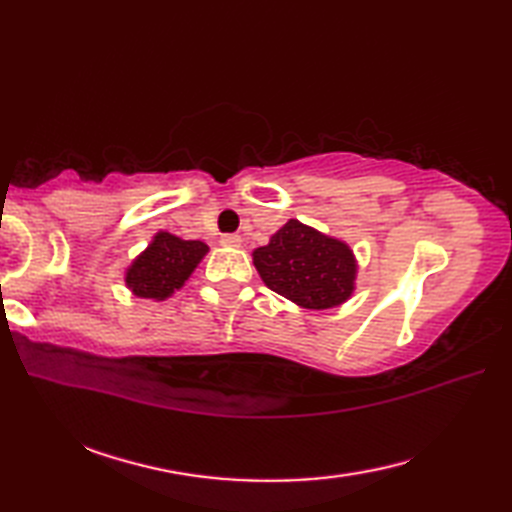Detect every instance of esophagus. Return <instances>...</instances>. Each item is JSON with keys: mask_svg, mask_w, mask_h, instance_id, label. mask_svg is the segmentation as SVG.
I'll list each match as a JSON object with an SVG mask.
<instances>
[{"mask_svg": "<svg viewBox=\"0 0 512 512\" xmlns=\"http://www.w3.org/2000/svg\"><path fill=\"white\" fill-rule=\"evenodd\" d=\"M220 244H222V246H226V248H239V246H242V237L235 235V233H231V235H222Z\"/></svg>", "mask_w": 512, "mask_h": 512, "instance_id": "obj_1", "label": "esophagus"}]
</instances>
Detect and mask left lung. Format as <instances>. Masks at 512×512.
Segmentation results:
<instances>
[{"label": "left lung", "mask_w": 512, "mask_h": 512, "mask_svg": "<svg viewBox=\"0 0 512 512\" xmlns=\"http://www.w3.org/2000/svg\"><path fill=\"white\" fill-rule=\"evenodd\" d=\"M253 264L270 290L308 310L336 308L354 292L352 248L299 220H288L255 248Z\"/></svg>", "instance_id": "obj_1"}]
</instances>
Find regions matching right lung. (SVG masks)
<instances>
[{
  "label": "right lung",
  "mask_w": 512,
  "mask_h": 512,
  "mask_svg": "<svg viewBox=\"0 0 512 512\" xmlns=\"http://www.w3.org/2000/svg\"><path fill=\"white\" fill-rule=\"evenodd\" d=\"M206 253L209 246L200 239H180L160 231L127 268L125 284L140 299L165 301L184 286Z\"/></svg>",
  "instance_id": "obj_1"
}]
</instances>
